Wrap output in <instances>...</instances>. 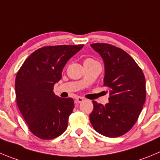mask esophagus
Wrapping results in <instances>:
<instances>
[{"instance_id": "34e87169", "label": "esophagus", "mask_w": 160, "mask_h": 160, "mask_svg": "<svg viewBox=\"0 0 160 160\" xmlns=\"http://www.w3.org/2000/svg\"><path fill=\"white\" fill-rule=\"evenodd\" d=\"M83 100H84V99H83V98H81V97H77V98H76V102H77V103H81Z\"/></svg>"}]
</instances>
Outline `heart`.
Returning a JSON list of instances; mask_svg holds the SVG:
<instances>
[{
  "label": "heart",
  "mask_w": 160,
  "mask_h": 160,
  "mask_svg": "<svg viewBox=\"0 0 160 160\" xmlns=\"http://www.w3.org/2000/svg\"><path fill=\"white\" fill-rule=\"evenodd\" d=\"M90 61H94V60L92 59V58H88V59L85 60V62H90Z\"/></svg>",
  "instance_id": "1"
}]
</instances>
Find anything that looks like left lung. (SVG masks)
Wrapping results in <instances>:
<instances>
[{"mask_svg": "<svg viewBox=\"0 0 160 160\" xmlns=\"http://www.w3.org/2000/svg\"><path fill=\"white\" fill-rule=\"evenodd\" d=\"M91 46L103 59V86L110 96L105 106L92 101L90 122L98 133L120 137L132 129L142 110L146 98L145 77L133 58L121 48L102 42Z\"/></svg>", "mask_w": 160, "mask_h": 160, "instance_id": "1", "label": "left lung"}]
</instances>
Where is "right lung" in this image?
Returning <instances> with one entry per match:
<instances>
[{"mask_svg":"<svg viewBox=\"0 0 160 160\" xmlns=\"http://www.w3.org/2000/svg\"><path fill=\"white\" fill-rule=\"evenodd\" d=\"M83 46H43L33 52L18 71L16 103L29 130L38 138L51 140L67 129L74 101L55 95L53 86L62 78L67 62Z\"/></svg>","mask_w":160,"mask_h":160,"instance_id":"obj_1","label":"right lung"}]
</instances>
